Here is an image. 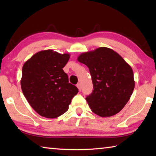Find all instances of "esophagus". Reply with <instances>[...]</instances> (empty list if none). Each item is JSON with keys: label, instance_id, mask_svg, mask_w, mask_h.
<instances>
[{"label": "esophagus", "instance_id": "34e87169", "mask_svg": "<svg viewBox=\"0 0 156 156\" xmlns=\"http://www.w3.org/2000/svg\"><path fill=\"white\" fill-rule=\"evenodd\" d=\"M77 87L78 89V90L80 91H81V84H80V83L77 84Z\"/></svg>", "mask_w": 156, "mask_h": 156}]
</instances>
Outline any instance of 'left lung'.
Returning <instances> with one entry per match:
<instances>
[{
	"mask_svg": "<svg viewBox=\"0 0 156 156\" xmlns=\"http://www.w3.org/2000/svg\"><path fill=\"white\" fill-rule=\"evenodd\" d=\"M77 60L87 66L91 73L94 90L86 100L92 112L100 117L120 112L135 87L131 66L117 52L105 47L81 54Z\"/></svg>",
	"mask_w": 156,
	"mask_h": 156,
	"instance_id": "8db88e82",
	"label": "left lung"
}]
</instances>
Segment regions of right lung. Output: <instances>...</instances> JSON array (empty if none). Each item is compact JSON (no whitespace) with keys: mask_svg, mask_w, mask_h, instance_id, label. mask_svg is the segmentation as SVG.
Returning <instances> with one entry per match:
<instances>
[{"mask_svg":"<svg viewBox=\"0 0 156 156\" xmlns=\"http://www.w3.org/2000/svg\"><path fill=\"white\" fill-rule=\"evenodd\" d=\"M70 55L51 49L33 55L23 66L21 89L31 107L39 115L56 118L65 113L78 89L69 83L62 68Z\"/></svg>","mask_w":156,"mask_h":156,"instance_id":"right-lung-1","label":"right lung"}]
</instances>
